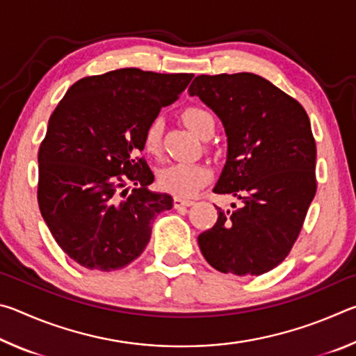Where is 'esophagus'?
I'll return each instance as SVG.
<instances>
[{
  "label": "esophagus",
  "instance_id": "1",
  "mask_svg": "<svg viewBox=\"0 0 356 356\" xmlns=\"http://www.w3.org/2000/svg\"><path fill=\"white\" fill-rule=\"evenodd\" d=\"M193 206L191 200H182V197H174V207L182 209V207H190Z\"/></svg>",
  "mask_w": 356,
  "mask_h": 356
}]
</instances>
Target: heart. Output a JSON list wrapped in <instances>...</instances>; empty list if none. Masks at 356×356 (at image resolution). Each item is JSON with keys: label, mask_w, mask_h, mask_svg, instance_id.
<instances>
[{"label": "heart", "mask_w": 356, "mask_h": 356, "mask_svg": "<svg viewBox=\"0 0 356 356\" xmlns=\"http://www.w3.org/2000/svg\"><path fill=\"white\" fill-rule=\"evenodd\" d=\"M182 118L185 124L195 131L197 136L204 138L210 130H215V119L209 111L202 108H186ZM161 130L163 120L154 118L147 124L143 135V146L149 154H159L161 146ZM210 170L201 163H172L165 166L159 172V185L176 196H190L210 180Z\"/></svg>", "instance_id": "obj_1"}]
</instances>
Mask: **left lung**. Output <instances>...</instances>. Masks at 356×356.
I'll return each instance as SVG.
<instances>
[{
  "label": "left lung",
  "instance_id": "obj_1",
  "mask_svg": "<svg viewBox=\"0 0 356 356\" xmlns=\"http://www.w3.org/2000/svg\"><path fill=\"white\" fill-rule=\"evenodd\" d=\"M225 125L227 159L213 193L242 204L218 209L200 234L202 256L221 273L259 276L291 252L314 200L316 141L305 108L265 78L200 75L188 88Z\"/></svg>",
  "mask_w": 356,
  "mask_h": 356
}]
</instances>
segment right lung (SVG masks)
Returning a JSON list of instances; mask_svg holds the SVG:
<instances>
[{
  "label": "right lung",
  "mask_w": 356,
  "mask_h": 356,
  "mask_svg": "<svg viewBox=\"0 0 356 356\" xmlns=\"http://www.w3.org/2000/svg\"><path fill=\"white\" fill-rule=\"evenodd\" d=\"M193 76L111 70L72 84L53 111L38 155L39 209L56 243L81 267L111 272L134 262L155 215L172 207L170 195L147 188L154 174L140 152L147 124Z\"/></svg>",
  "instance_id": "add662e5"
}]
</instances>
